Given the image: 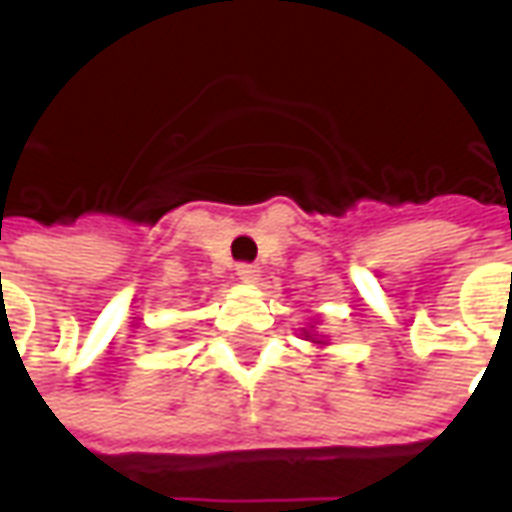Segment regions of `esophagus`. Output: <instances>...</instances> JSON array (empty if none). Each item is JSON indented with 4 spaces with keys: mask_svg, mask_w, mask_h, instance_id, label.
<instances>
[{
    "mask_svg": "<svg viewBox=\"0 0 512 512\" xmlns=\"http://www.w3.org/2000/svg\"><path fill=\"white\" fill-rule=\"evenodd\" d=\"M235 277L244 279V282H255V279L260 277V268H257L255 263H238V266H235Z\"/></svg>",
    "mask_w": 512,
    "mask_h": 512,
    "instance_id": "34e87169",
    "label": "esophagus"
}]
</instances>
